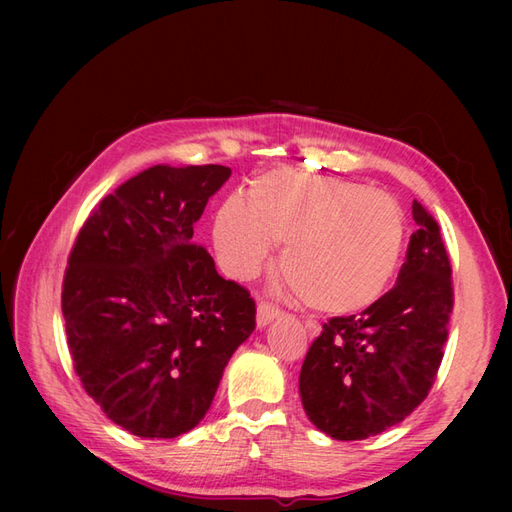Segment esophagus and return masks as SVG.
I'll return each mask as SVG.
<instances>
[{"label": "esophagus", "mask_w": 512, "mask_h": 512, "mask_svg": "<svg viewBox=\"0 0 512 512\" xmlns=\"http://www.w3.org/2000/svg\"><path fill=\"white\" fill-rule=\"evenodd\" d=\"M277 316H280V309H277L273 303H269V301H260L258 303V309H256L258 327H267V324L273 322Z\"/></svg>", "instance_id": "1"}]
</instances>
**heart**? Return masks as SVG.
Listing matches in <instances>:
<instances>
[{
    "label": "heart",
    "mask_w": 512,
    "mask_h": 512,
    "mask_svg": "<svg viewBox=\"0 0 512 512\" xmlns=\"http://www.w3.org/2000/svg\"><path fill=\"white\" fill-rule=\"evenodd\" d=\"M404 239V213L389 194L294 170L258 177L247 205L230 196L213 218L215 252L230 277L250 280L273 243H286V280L324 314L376 303L399 267Z\"/></svg>",
    "instance_id": "b5f03b06"
}]
</instances>
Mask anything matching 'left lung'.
Here are the masks:
<instances>
[{"instance_id": "left-lung-1", "label": "left lung", "mask_w": 512, "mask_h": 512, "mask_svg": "<svg viewBox=\"0 0 512 512\" xmlns=\"http://www.w3.org/2000/svg\"><path fill=\"white\" fill-rule=\"evenodd\" d=\"M397 284L361 314L322 324L299 376L305 414L335 440H365L427 397L444 356L453 280L440 226L414 200Z\"/></svg>"}]
</instances>
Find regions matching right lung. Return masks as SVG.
Masks as SVG:
<instances>
[{
  "label": "right lung",
  "mask_w": 512,
  "mask_h": 512,
  "mask_svg": "<svg viewBox=\"0 0 512 512\" xmlns=\"http://www.w3.org/2000/svg\"><path fill=\"white\" fill-rule=\"evenodd\" d=\"M232 170L151 166L91 211L61 292L83 389L138 438H177L207 414L256 303L224 280L194 224Z\"/></svg>",
  "instance_id": "obj_1"
}]
</instances>
